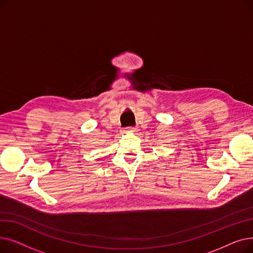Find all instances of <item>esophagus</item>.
<instances>
[{
    "label": "esophagus",
    "mask_w": 253,
    "mask_h": 253,
    "mask_svg": "<svg viewBox=\"0 0 253 253\" xmlns=\"http://www.w3.org/2000/svg\"><path fill=\"white\" fill-rule=\"evenodd\" d=\"M127 130L130 132H136L137 128L136 127H129V128H127Z\"/></svg>",
    "instance_id": "obj_1"
}]
</instances>
